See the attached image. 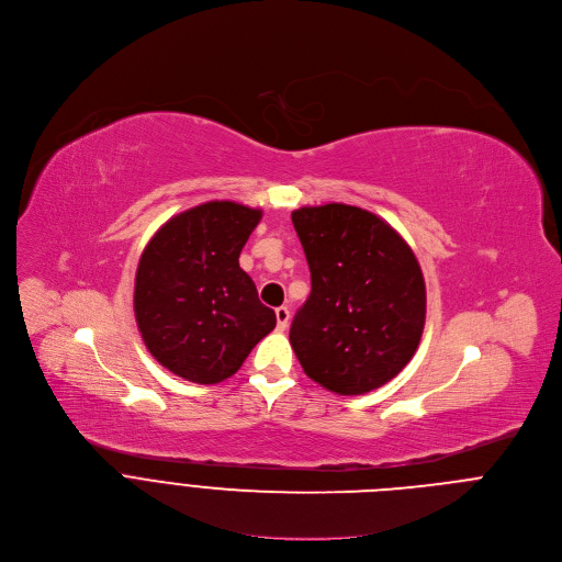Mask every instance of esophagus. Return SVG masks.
I'll return each instance as SVG.
<instances>
[{"instance_id":"34e87169","label":"esophagus","mask_w":562,"mask_h":562,"mask_svg":"<svg viewBox=\"0 0 562 562\" xmlns=\"http://www.w3.org/2000/svg\"><path fill=\"white\" fill-rule=\"evenodd\" d=\"M276 319H278V330H286L289 326V319H291V313L286 306H280L276 308Z\"/></svg>"}]
</instances>
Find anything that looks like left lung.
Here are the masks:
<instances>
[{
    "label": "left lung",
    "instance_id": "left-lung-1",
    "mask_svg": "<svg viewBox=\"0 0 562 562\" xmlns=\"http://www.w3.org/2000/svg\"><path fill=\"white\" fill-rule=\"evenodd\" d=\"M291 218L311 269V295L289 333L297 361L335 394L379 390L412 361L425 328L427 291L412 247L355 205L300 207Z\"/></svg>",
    "mask_w": 562,
    "mask_h": 562
}]
</instances>
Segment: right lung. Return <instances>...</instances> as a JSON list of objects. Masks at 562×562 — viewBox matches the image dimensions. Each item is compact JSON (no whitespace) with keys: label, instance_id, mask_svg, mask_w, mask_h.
<instances>
[{"label":"right lung","instance_id":"right-lung-1","mask_svg":"<svg viewBox=\"0 0 562 562\" xmlns=\"http://www.w3.org/2000/svg\"><path fill=\"white\" fill-rule=\"evenodd\" d=\"M262 210L207 201L166 221L135 273V322L148 352L172 374L212 385L236 374L276 328L238 256Z\"/></svg>","mask_w":562,"mask_h":562}]
</instances>
